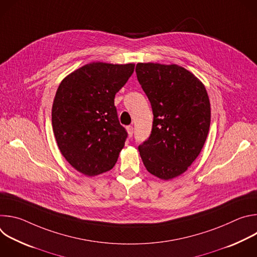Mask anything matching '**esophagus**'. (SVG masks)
Segmentation results:
<instances>
[{
	"instance_id": "obj_1",
	"label": "esophagus",
	"mask_w": 257,
	"mask_h": 257,
	"mask_svg": "<svg viewBox=\"0 0 257 257\" xmlns=\"http://www.w3.org/2000/svg\"><path fill=\"white\" fill-rule=\"evenodd\" d=\"M127 132H128V136L132 137V135H133V127L132 126H128L127 127Z\"/></svg>"
}]
</instances>
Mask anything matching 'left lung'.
Returning <instances> with one entry per match:
<instances>
[{
  "mask_svg": "<svg viewBox=\"0 0 257 257\" xmlns=\"http://www.w3.org/2000/svg\"><path fill=\"white\" fill-rule=\"evenodd\" d=\"M137 79L154 113L150 138L138 146L144 167L168 181L188 170L199 156L210 125L204 84L179 65L138 63Z\"/></svg>",
  "mask_w": 257,
  "mask_h": 257,
  "instance_id": "8db88e82",
  "label": "left lung"
}]
</instances>
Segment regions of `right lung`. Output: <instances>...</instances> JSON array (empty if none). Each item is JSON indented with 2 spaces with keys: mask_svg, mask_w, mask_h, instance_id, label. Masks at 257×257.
I'll use <instances>...</instances> for the list:
<instances>
[{
  "mask_svg": "<svg viewBox=\"0 0 257 257\" xmlns=\"http://www.w3.org/2000/svg\"><path fill=\"white\" fill-rule=\"evenodd\" d=\"M135 64L88 63L60 83L52 108L58 148L66 161L88 177L112 170L124 148L126 130L114 104Z\"/></svg>",
  "mask_w": 257,
  "mask_h": 257,
  "instance_id": "right-lung-1",
  "label": "right lung"
}]
</instances>
